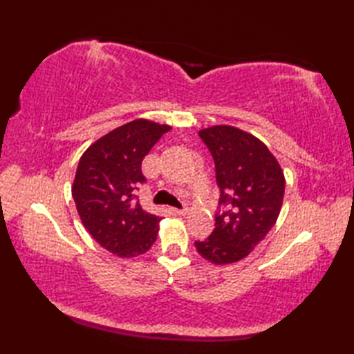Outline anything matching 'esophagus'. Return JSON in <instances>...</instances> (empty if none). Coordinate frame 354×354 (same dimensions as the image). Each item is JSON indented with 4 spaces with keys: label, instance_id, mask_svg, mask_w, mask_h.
I'll use <instances>...</instances> for the list:
<instances>
[{
    "label": "esophagus",
    "instance_id": "1",
    "mask_svg": "<svg viewBox=\"0 0 354 354\" xmlns=\"http://www.w3.org/2000/svg\"><path fill=\"white\" fill-rule=\"evenodd\" d=\"M171 212L175 214H187L189 213V207H183V208H171Z\"/></svg>",
    "mask_w": 354,
    "mask_h": 354
}]
</instances>
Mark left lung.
I'll return each instance as SVG.
<instances>
[{
  "instance_id": "1",
  "label": "left lung",
  "mask_w": 354,
  "mask_h": 354,
  "mask_svg": "<svg viewBox=\"0 0 354 354\" xmlns=\"http://www.w3.org/2000/svg\"><path fill=\"white\" fill-rule=\"evenodd\" d=\"M216 167L219 205L216 228L198 252L214 265L245 259L274 227L283 205L284 175L280 164L257 137L234 126L199 131ZM219 207V208H221Z\"/></svg>"
}]
</instances>
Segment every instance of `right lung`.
<instances>
[{
	"instance_id": "1",
	"label": "right lung",
	"mask_w": 354,
	"mask_h": 354,
	"mask_svg": "<svg viewBox=\"0 0 354 354\" xmlns=\"http://www.w3.org/2000/svg\"><path fill=\"white\" fill-rule=\"evenodd\" d=\"M171 127L138 118L94 141L82 155L71 187L84 227L97 243L118 257H137L150 250L161 217L135 201L146 183L141 162Z\"/></svg>"
}]
</instances>
